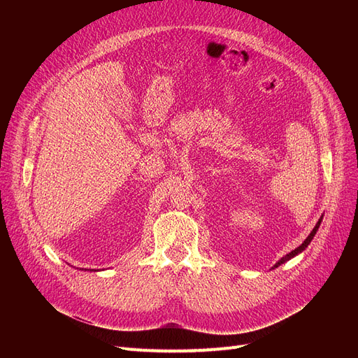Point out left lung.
Segmentation results:
<instances>
[{
    "mask_svg": "<svg viewBox=\"0 0 358 358\" xmlns=\"http://www.w3.org/2000/svg\"><path fill=\"white\" fill-rule=\"evenodd\" d=\"M321 220H322V218H321ZM321 220H320V221L317 222V225H315V227H313V230H312V231H310V234H309V236L306 237V241H305V242H303V243H301V245H300L299 248H296V249H294V251H291L289 254H287L285 257H282V258H280V259H279V262H278V263L275 264V267H278V266H280V264H284L285 262H288V259H289V258H292V257H294V255H297L299 252H301V251H303V249H305V248H306V246H308V245L310 243V241L313 239V236H315V233H317V230H318V227H320V224H321Z\"/></svg>",
    "mask_w": 358,
    "mask_h": 358,
    "instance_id": "1",
    "label": "left lung"
}]
</instances>
